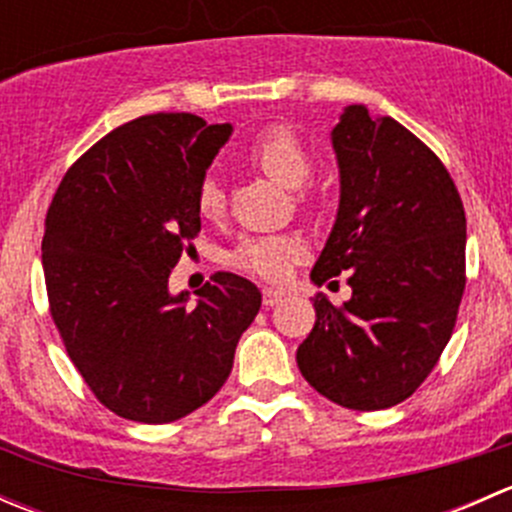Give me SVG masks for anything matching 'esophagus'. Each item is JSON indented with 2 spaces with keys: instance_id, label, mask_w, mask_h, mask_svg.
Segmentation results:
<instances>
[{
  "instance_id": "obj_1",
  "label": "esophagus",
  "mask_w": 512,
  "mask_h": 512,
  "mask_svg": "<svg viewBox=\"0 0 512 512\" xmlns=\"http://www.w3.org/2000/svg\"><path fill=\"white\" fill-rule=\"evenodd\" d=\"M282 299H285V292H280V289H272V287L262 289V302H265V307H275V304H280Z\"/></svg>"
}]
</instances>
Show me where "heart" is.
<instances>
[{"label": "heart", "instance_id": "heart-1", "mask_svg": "<svg viewBox=\"0 0 512 512\" xmlns=\"http://www.w3.org/2000/svg\"><path fill=\"white\" fill-rule=\"evenodd\" d=\"M247 160L262 170L270 180L287 190H297L307 183L312 173V158L297 133L287 126H272L262 131L247 148ZM225 193L213 175L200 183L198 188V213L205 220H215L223 215ZM307 255V245L297 235H262L245 237L230 262L250 275L262 280L280 282L285 280L289 267Z\"/></svg>", "mask_w": 512, "mask_h": 512}]
</instances>
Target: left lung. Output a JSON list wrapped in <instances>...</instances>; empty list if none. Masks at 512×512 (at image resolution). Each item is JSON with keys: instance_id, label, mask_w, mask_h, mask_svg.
<instances>
[{"instance_id": "left-lung-1", "label": "left lung", "mask_w": 512, "mask_h": 512, "mask_svg": "<svg viewBox=\"0 0 512 512\" xmlns=\"http://www.w3.org/2000/svg\"><path fill=\"white\" fill-rule=\"evenodd\" d=\"M339 208L312 282L349 272L352 299L314 294L297 366L339 406L379 411L423 384L451 339L466 289V213L431 148L364 103L332 128Z\"/></svg>"}]
</instances>
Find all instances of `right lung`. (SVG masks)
Masks as SVG:
<instances>
[{
	"instance_id": "obj_1",
	"label": "right lung",
	"mask_w": 512,
	"mask_h": 512,
	"mask_svg": "<svg viewBox=\"0 0 512 512\" xmlns=\"http://www.w3.org/2000/svg\"><path fill=\"white\" fill-rule=\"evenodd\" d=\"M230 136V123L193 113L123 123L71 165L46 213L51 317L96 399L128 421L170 423L208 404L260 312V289L232 272H215L193 304L168 289Z\"/></svg>"
}]
</instances>
